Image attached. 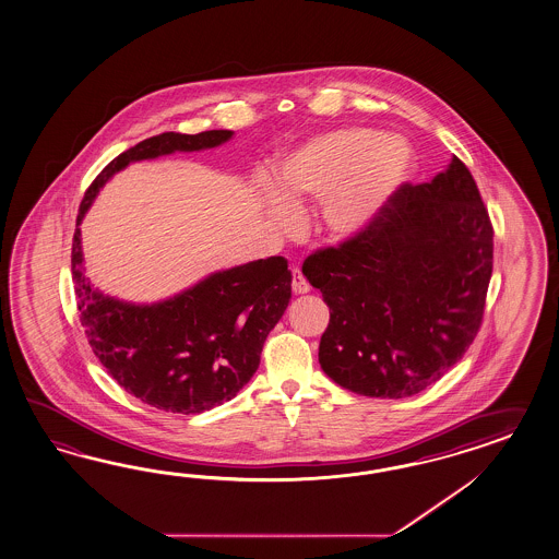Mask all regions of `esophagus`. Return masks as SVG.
<instances>
[{
    "label": "esophagus",
    "mask_w": 559,
    "mask_h": 559,
    "mask_svg": "<svg viewBox=\"0 0 559 559\" xmlns=\"http://www.w3.org/2000/svg\"><path fill=\"white\" fill-rule=\"evenodd\" d=\"M292 289H294V294H308V292H310V284H308V280L301 275L298 267L292 272Z\"/></svg>",
    "instance_id": "esophagus-1"
}]
</instances>
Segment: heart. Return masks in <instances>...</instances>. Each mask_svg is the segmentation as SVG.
Masks as SVG:
<instances>
[{
    "label": "heart",
    "mask_w": 559,
    "mask_h": 559,
    "mask_svg": "<svg viewBox=\"0 0 559 559\" xmlns=\"http://www.w3.org/2000/svg\"><path fill=\"white\" fill-rule=\"evenodd\" d=\"M412 147L400 135L372 128L320 133L294 150L280 168L289 201H322L324 229L348 237L362 229L412 170ZM284 197H270V215L292 227L298 211Z\"/></svg>",
    "instance_id": "heart-1"
}]
</instances>
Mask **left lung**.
Listing matches in <instances>:
<instances>
[{"label": "left lung", "mask_w": 559, "mask_h": 559, "mask_svg": "<svg viewBox=\"0 0 559 559\" xmlns=\"http://www.w3.org/2000/svg\"><path fill=\"white\" fill-rule=\"evenodd\" d=\"M492 223L462 159L403 182L362 229L312 251L301 273L322 292L318 360L358 395L401 400L433 385L474 343L492 275Z\"/></svg>", "instance_id": "1"}]
</instances>
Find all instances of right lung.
Listing matches in <instances>:
<instances>
[{"instance_id": "obj_1", "label": "right lung", "mask_w": 559, "mask_h": 559, "mask_svg": "<svg viewBox=\"0 0 559 559\" xmlns=\"http://www.w3.org/2000/svg\"><path fill=\"white\" fill-rule=\"evenodd\" d=\"M230 135L229 129L197 135L166 131L129 147L86 188L76 227L99 188L129 162L215 147ZM71 270L79 318L95 357L128 393L173 414H202L233 400L258 371L263 343L292 298L286 259L267 258L215 273L154 306L114 300L93 289L83 273L79 229Z\"/></svg>"}]
</instances>
